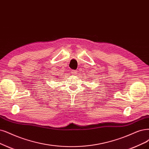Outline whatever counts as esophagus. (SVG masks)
<instances>
[{
  "label": "esophagus",
  "instance_id": "obj_1",
  "mask_svg": "<svg viewBox=\"0 0 149 149\" xmlns=\"http://www.w3.org/2000/svg\"><path fill=\"white\" fill-rule=\"evenodd\" d=\"M71 74L72 75H76L77 74V71L76 70H71Z\"/></svg>",
  "mask_w": 149,
  "mask_h": 149
}]
</instances>
